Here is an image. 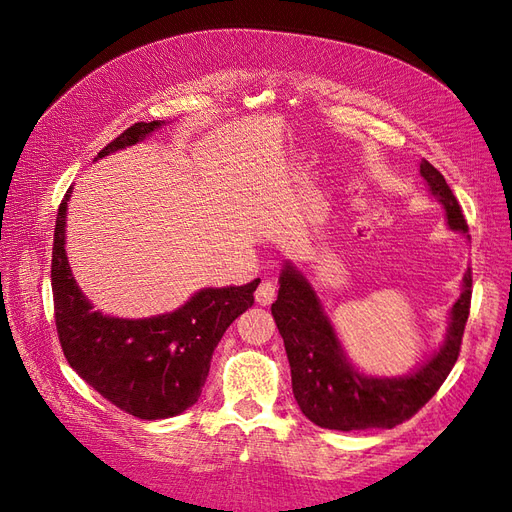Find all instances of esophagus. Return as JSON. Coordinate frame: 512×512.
Returning a JSON list of instances; mask_svg holds the SVG:
<instances>
[{
    "label": "esophagus",
    "instance_id": "esophagus-1",
    "mask_svg": "<svg viewBox=\"0 0 512 512\" xmlns=\"http://www.w3.org/2000/svg\"><path fill=\"white\" fill-rule=\"evenodd\" d=\"M277 297V282L273 277H265V280L260 282V286L256 288V301L260 305H271Z\"/></svg>",
    "mask_w": 512,
    "mask_h": 512
}]
</instances>
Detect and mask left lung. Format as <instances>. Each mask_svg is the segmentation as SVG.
Segmentation results:
<instances>
[{
	"label": "left lung",
	"mask_w": 512,
	"mask_h": 512,
	"mask_svg": "<svg viewBox=\"0 0 512 512\" xmlns=\"http://www.w3.org/2000/svg\"><path fill=\"white\" fill-rule=\"evenodd\" d=\"M421 175L427 179L431 194L444 205L451 228L468 232L459 200L440 170L423 160ZM470 303L472 269L463 277V292L453 305L451 329L440 352L406 378H367L346 361L312 286L286 265L271 314L284 339L292 393L301 412L318 427L337 431L393 429L408 421L438 393L457 363Z\"/></svg>",
	"instance_id": "left-lung-1"
}]
</instances>
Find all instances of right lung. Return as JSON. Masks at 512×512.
Masks as SVG:
<instances>
[{
  "instance_id": "right-lung-1",
  "label": "right lung",
  "mask_w": 512,
  "mask_h": 512,
  "mask_svg": "<svg viewBox=\"0 0 512 512\" xmlns=\"http://www.w3.org/2000/svg\"><path fill=\"white\" fill-rule=\"evenodd\" d=\"M162 123H134L108 143L98 158L143 141ZM70 190L57 211L51 258L61 350L76 374L119 410L145 421L181 414L203 393L215 346L230 322L254 305V290L260 280L245 286L205 288L177 312L158 318L102 316L91 309L68 267L64 232Z\"/></svg>"
}]
</instances>
